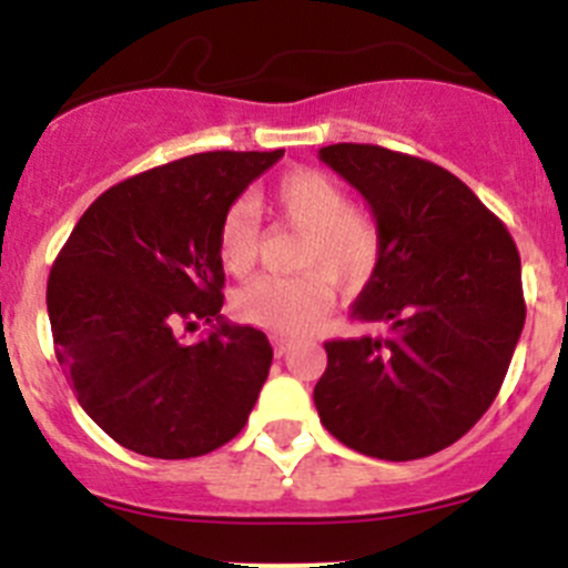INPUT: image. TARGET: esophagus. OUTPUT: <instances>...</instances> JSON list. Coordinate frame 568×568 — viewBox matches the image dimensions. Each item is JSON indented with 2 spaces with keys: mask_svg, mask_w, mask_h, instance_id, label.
Returning a JSON list of instances; mask_svg holds the SVG:
<instances>
[{
  "mask_svg": "<svg viewBox=\"0 0 568 568\" xmlns=\"http://www.w3.org/2000/svg\"><path fill=\"white\" fill-rule=\"evenodd\" d=\"M272 343H274V354H277V357H283V354L291 348L288 337H272Z\"/></svg>",
  "mask_w": 568,
  "mask_h": 568,
  "instance_id": "esophagus-1",
  "label": "esophagus"
}]
</instances>
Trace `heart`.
Listing matches in <instances>:
<instances>
[{"mask_svg":"<svg viewBox=\"0 0 568 568\" xmlns=\"http://www.w3.org/2000/svg\"><path fill=\"white\" fill-rule=\"evenodd\" d=\"M268 203L280 220L302 233L296 247L300 277L263 274L233 294V313L272 332H296L324 316L332 285L359 288L374 277L385 252V233L368 209L352 205L348 192L321 170H294L274 183ZM222 266L242 277L257 257V222L247 203H233L216 231Z\"/></svg>","mask_w":568,"mask_h":568,"instance_id":"heart-1","label":"heart"}]
</instances>
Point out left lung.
<instances>
[{
	"mask_svg": "<svg viewBox=\"0 0 568 568\" xmlns=\"http://www.w3.org/2000/svg\"><path fill=\"white\" fill-rule=\"evenodd\" d=\"M318 159L368 200L385 233L352 307L385 332L324 343L318 417L357 454L423 459L464 437L500 393L525 326L517 244L439 164L357 142Z\"/></svg>",
	"mask_w": 568,
	"mask_h": 568,
	"instance_id": "obj_1",
	"label": "left lung"
}]
</instances>
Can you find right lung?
<instances>
[{"mask_svg":"<svg viewBox=\"0 0 568 568\" xmlns=\"http://www.w3.org/2000/svg\"><path fill=\"white\" fill-rule=\"evenodd\" d=\"M285 151H211L109 186L45 285L57 363L82 409L134 454L192 459L231 443L268 376L272 346L220 316L216 231ZM216 320L197 344L181 323Z\"/></svg>","mask_w":568,"mask_h":568,"instance_id":"right-lung-1","label":"right lung"}]
</instances>
